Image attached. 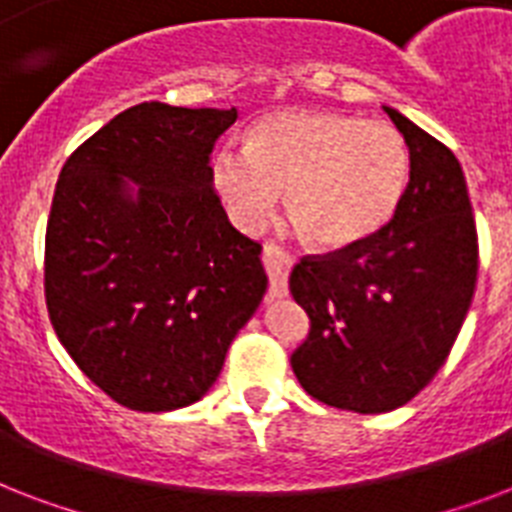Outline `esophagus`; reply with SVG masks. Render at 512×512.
Masks as SVG:
<instances>
[{"label":"esophagus","mask_w":512,"mask_h":512,"mask_svg":"<svg viewBox=\"0 0 512 512\" xmlns=\"http://www.w3.org/2000/svg\"><path fill=\"white\" fill-rule=\"evenodd\" d=\"M263 265L265 273H268V281H271V295L273 297H284L287 295V284H289V273H292V255L284 252L276 244H265L263 249Z\"/></svg>","instance_id":"34e87169"}]
</instances>
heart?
I'll use <instances>...</instances> for the list:
<instances>
[{
	"label": "heart",
	"instance_id": "b5f03b06",
	"mask_svg": "<svg viewBox=\"0 0 512 512\" xmlns=\"http://www.w3.org/2000/svg\"><path fill=\"white\" fill-rule=\"evenodd\" d=\"M409 146L388 122L337 111H276L223 148L212 183L244 231H263L287 191L289 217L311 244L348 249L393 220L409 185Z\"/></svg>",
	"mask_w": 512,
	"mask_h": 512
}]
</instances>
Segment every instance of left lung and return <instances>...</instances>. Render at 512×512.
I'll return each instance as SVG.
<instances>
[{"instance_id":"1","label":"left lung","mask_w":512,"mask_h":512,"mask_svg":"<svg viewBox=\"0 0 512 512\" xmlns=\"http://www.w3.org/2000/svg\"><path fill=\"white\" fill-rule=\"evenodd\" d=\"M385 108L409 146V185L372 239L303 257L289 292L311 319L292 353L305 393L358 414L412 401L444 366L468 316L478 233L457 156Z\"/></svg>"}]
</instances>
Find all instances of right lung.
<instances>
[{
    "label": "right lung",
    "mask_w": 512,
    "mask_h": 512,
    "mask_svg": "<svg viewBox=\"0 0 512 512\" xmlns=\"http://www.w3.org/2000/svg\"><path fill=\"white\" fill-rule=\"evenodd\" d=\"M239 111L140 103L60 170L44 239L52 329L116 404L199 401L257 305L260 244L228 223L209 154Z\"/></svg>",
    "instance_id": "right-lung-1"
}]
</instances>
